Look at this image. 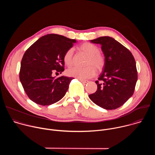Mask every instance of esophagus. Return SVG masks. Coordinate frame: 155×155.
<instances>
[{"label":"esophagus","instance_id":"1","mask_svg":"<svg viewBox=\"0 0 155 155\" xmlns=\"http://www.w3.org/2000/svg\"><path fill=\"white\" fill-rule=\"evenodd\" d=\"M79 81H81V82H82V83H86L88 82V81H87V80H81V79H79Z\"/></svg>","mask_w":155,"mask_h":155}]
</instances>
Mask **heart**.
Wrapping results in <instances>:
<instances>
[{"label": "heart", "instance_id": "b5f03b06", "mask_svg": "<svg viewBox=\"0 0 155 155\" xmlns=\"http://www.w3.org/2000/svg\"><path fill=\"white\" fill-rule=\"evenodd\" d=\"M78 49L87 56L85 62L86 65L87 66L83 68L74 67L69 69L67 72L69 76L83 80L94 76L95 68L97 72L103 70L105 64V57L99 52V49L96 45L90 42H85L79 46ZM74 50L71 48L66 51L64 55V62L69 67L74 64Z\"/></svg>", "mask_w": 155, "mask_h": 155}]
</instances>
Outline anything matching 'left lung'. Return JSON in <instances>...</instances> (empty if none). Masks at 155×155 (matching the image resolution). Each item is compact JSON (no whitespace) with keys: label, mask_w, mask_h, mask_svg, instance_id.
<instances>
[{"label":"left lung","mask_w":155,"mask_h":155,"mask_svg":"<svg viewBox=\"0 0 155 155\" xmlns=\"http://www.w3.org/2000/svg\"><path fill=\"white\" fill-rule=\"evenodd\" d=\"M91 42L101 44L105 64L96 81L97 90L89 97L104 109L118 108L134 94L137 80L134 58L127 48L110 37H101Z\"/></svg>","instance_id":"8db88e82"}]
</instances>
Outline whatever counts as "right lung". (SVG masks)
<instances>
[{
  "label": "right lung",
  "mask_w": 155,
  "mask_h": 155,
  "mask_svg": "<svg viewBox=\"0 0 155 155\" xmlns=\"http://www.w3.org/2000/svg\"><path fill=\"white\" fill-rule=\"evenodd\" d=\"M75 39L58 34L40 37L26 51L21 62L19 80L29 98L41 105L61 100L73 78L52 77L64 71V55L73 47Z\"/></svg>",
  "instance_id": "obj_1"
}]
</instances>
